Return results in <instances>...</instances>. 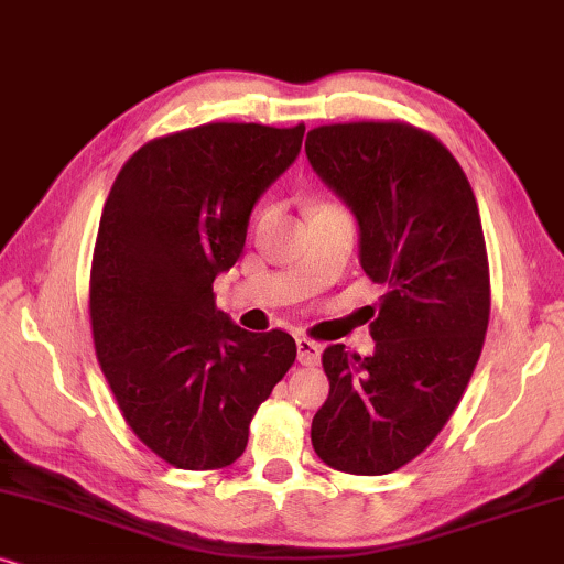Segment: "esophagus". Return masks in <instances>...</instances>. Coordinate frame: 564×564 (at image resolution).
Instances as JSON below:
<instances>
[{"instance_id": "esophagus-1", "label": "esophagus", "mask_w": 564, "mask_h": 564, "mask_svg": "<svg viewBox=\"0 0 564 564\" xmlns=\"http://www.w3.org/2000/svg\"><path fill=\"white\" fill-rule=\"evenodd\" d=\"M296 352H299V364H302V366H317L319 356H322V348H319V343L310 340V337H299Z\"/></svg>"}]
</instances>
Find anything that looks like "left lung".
Instances as JSON below:
<instances>
[{"instance_id":"8db88e82","label":"left lung","mask_w":564,"mask_h":564,"mask_svg":"<svg viewBox=\"0 0 564 564\" xmlns=\"http://www.w3.org/2000/svg\"><path fill=\"white\" fill-rule=\"evenodd\" d=\"M304 149L356 216L360 268L387 286L373 356L322 352L329 394L312 446L337 471L389 475L431 446L475 373L490 322L482 221L459 162L415 126H319Z\"/></svg>"}]
</instances>
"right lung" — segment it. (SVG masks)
Returning a JSON list of instances; mask_svg holds the SVG:
<instances>
[{"instance_id": "1", "label": "right lung", "mask_w": 564, "mask_h": 564, "mask_svg": "<svg viewBox=\"0 0 564 564\" xmlns=\"http://www.w3.org/2000/svg\"><path fill=\"white\" fill-rule=\"evenodd\" d=\"M302 139L304 123L170 133L120 167L105 200L89 273L95 352L126 423L177 469L235 464L296 360L289 333H247L216 310L214 278L239 260L254 204Z\"/></svg>"}]
</instances>
